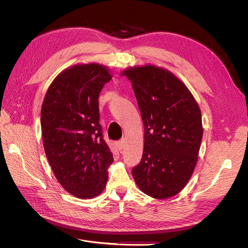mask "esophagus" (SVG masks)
<instances>
[{
  "label": "esophagus",
  "mask_w": 248,
  "mask_h": 248,
  "mask_svg": "<svg viewBox=\"0 0 248 248\" xmlns=\"http://www.w3.org/2000/svg\"><path fill=\"white\" fill-rule=\"evenodd\" d=\"M116 146H117V148H119V150H123L124 148V146H125V140L124 139L120 140L119 141L116 142Z\"/></svg>",
  "instance_id": "esophagus-1"
}]
</instances>
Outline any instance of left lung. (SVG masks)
<instances>
[{
    "instance_id": "8db88e82",
    "label": "left lung",
    "mask_w": 248,
    "mask_h": 248,
    "mask_svg": "<svg viewBox=\"0 0 248 248\" xmlns=\"http://www.w3.org/2000/svg\"><path fill=\"white\" fill-rule=\"evenodd\" d=\"M123 75L133 82L145 125L144 153L133 177L153 198L175 196L197 163L203 136L200 108L186 85L167 70L147 65Z\"/></svg>"
}]
</instances>
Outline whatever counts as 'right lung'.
<instances>
[{
	"instance_id": "1",
	"label": "right lung",
	"mask_w": 248,
	"mask_h": 248,
	"mask_svg": "<svg viewBox=\"0 0 248 248\" xmlns=\"http://www.w3.org/2000/svg\"><path fill=\"white\" fill-rule=\"evenodd\" d=\"M111 79L97 63L76 65L49 86L41 108V129L48 162L61 186L88 199L108 182L112 153L99 124L98 96Z\"/></svg>"
}]
</instances>
